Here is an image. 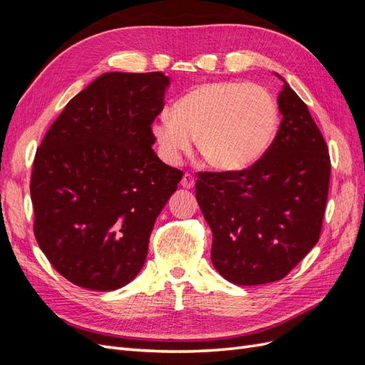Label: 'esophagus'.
Wrapping results in <instances>:
<instances>
[{
    "label": "esophagus",
    "mask_w": 365,
    "mask_h": 365,
    "mask_svg": "<svg viewBox=\"0 0 365 365\" xmlns=\"http://www.w3.org/2000/svg\"><path fill=\"white\" fill-rule=\"evenodd\" d=\"M195 182H196V180L193 178V175H190V173H184V175H182L181 185L184 187V189H193Z\"/></svg>",
    "instance_id": "34e87169"
}]
</instances>
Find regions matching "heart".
<instances>
[{
    "label": "heart",
    "instance_id": "obj_1",
    "mask_svg": "<svg viewBox=\"0 0 365 365\" xmlns=\"http://www.w3.org/2000/svg\"><path fill=\"white\" fill-rule=\"evenodd\" d=\"M152 125L161 155L178 163L193 138L210 168L240 172L257 163L277 135L280 111L260 85L210 82L195 86Z\"/></svg>",
    "mask_w": 365,
    "mask_h": 365
}]
</instances>
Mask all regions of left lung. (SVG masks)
<instances>
[{"label": "left lung", "mask_w": 365, "mask_h": 365, "mask_svg": "<svg viewBox=\"0 0 365 365\" xmlns=\"http://www.w3.org/2000/svg\"><path fill=\"white\" fill-rule=\"evenodd\" d=\"M277 102L282 123L257 163L240 172L197 173L196 200L213 231L212 262L239 286L286 277L322 233L330 181L327 145L286 82Z\"/></svg>", "instance_id": "8db88e82"}]
</instances>
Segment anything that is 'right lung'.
<instances>
[{"label": "right lung", "instance_id": "1", "mask_svg": "<svg viewBox=\"0 0 365 365\" xmlns=\"http://www.w3.org/2000/svg\"><path fill=\"white\" fill-rule=\"evenodd\" d=\"M170 81L105 73L74 96L43 137L30 195L38 245L62 277L114 291L137 277L153 224L182 172L152 150Z\"/></svg>", "mask_w": 365, "mask_h": 365}]
</instances>
